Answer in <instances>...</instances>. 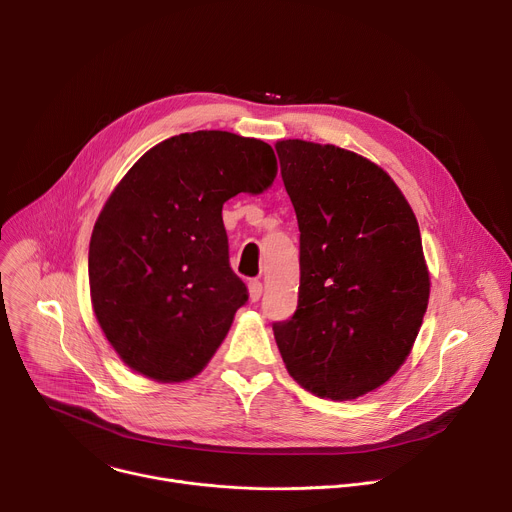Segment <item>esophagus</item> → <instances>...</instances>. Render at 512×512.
<instances>
[{
  "label": "esophagus",
  "mask_w": 512,
  "mask_h": 512,
  "mask_svg": "<svg viewBox=\"0 0 512 512\" xmlns=\"http://www.w3.org/2000/svg\"><path fill=\"white\" fill-rule=\"evenodd\" d=\"M261 294H263V283L259 279H251L249 281V298H251V302H257L261 298Z\"/></svg>",
  "instance_id": "obj_1"
}]
</instances>
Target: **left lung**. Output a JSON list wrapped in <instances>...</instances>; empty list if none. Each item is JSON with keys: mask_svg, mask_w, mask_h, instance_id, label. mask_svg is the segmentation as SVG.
<instances>
[{"mask_svg": "<svg viewBox=\"0 0 512 512\" xmlns=\"http://www.w3.org/2000/svg\"><path fill=\"white\" fill-rule=\"evenodd\" d=\"M300 227V294L273 322L287 373L334 401L387 383L417 338L429 300L417 218L379 166L304 139L277 141Z\"/></svg>", "mask_w": 512, "mask_h": 512, "instance_id": "1", "label": "left lung"}]
</instances>
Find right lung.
<instances>
[{"mask_svg":"<svg viewBox=\"0 0 512 512\" xmlns=\"http://www.w3.org/2000/svg\"><path fill=\"white\" fill-rule=\"evenodd\" d=\"M275 176L269 143L229 131L174 135L125 174L91 235L89 283L127 367L164 383L206 367L249 300L229 263L223 204Z\"/></svg>","mask_w":512,"mask_h":512,"instance_id":"right-lung-1","label":"right lung"}]
</instances>
